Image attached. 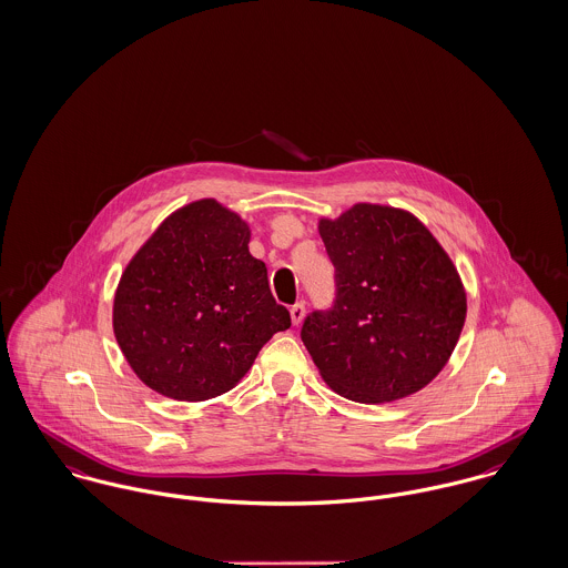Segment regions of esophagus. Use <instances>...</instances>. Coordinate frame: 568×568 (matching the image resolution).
<instances>
[{
  "mask_svg": "<svg viewBox=\"0 0 568 568\" xmlns=\"http://www.w3.org/2000/svg\"><path fill=\"white\" fill-rule=\"evenodd\" d=\"M290 315H292V324L298 326V324L305 320V305L298 303V305L292 306V308H290Z\"/></svg>",
  "mask_w": 568,
  "mask_h": 568,
  "instance_id": "1",
  "label": "esophagus"
}]
</instances>
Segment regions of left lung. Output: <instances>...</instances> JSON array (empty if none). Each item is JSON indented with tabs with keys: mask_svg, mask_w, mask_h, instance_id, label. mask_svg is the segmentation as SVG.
<instances>
[{
	"mask_svg": "<svg viewBox=\"0 0 568 568\" xmlns=\"http://www.w3.org/2000/svg\"><path fill=\"white\" fill-rule=\"evenodd\" d=\"M317 231L337 285L333 308L313 311L301 333L320 376L361 404L422 392L465 326L456 265L422 220L392 205L356 203Z\"/></svg>",
	"mask_w": 568,
	"mask_h": 568,
	"instance_id": "8db88e82",
	"label": "left lung"
}]
</instances>
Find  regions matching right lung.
I'll list each match as a JSON object with an SVG mask.
<instances>
[{
    "mask_svg": "<svg viewBox=\"0 0 568 568\" xmlns=\"http://www.w3.org/2000/svg\"><path fill=\"white\" fill-rule=\"evenodd\" d=\"M248 242L246 220L201 199L173 212L131 257L112 326L149 389L181 402L231 392L272 335L292 326Z\"/></svg>",
    "mask_w": 568,
    "mask_h": 568,
    "instance_id": "1",
    "label": "right lung"
}]
</instances>
